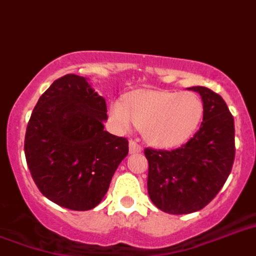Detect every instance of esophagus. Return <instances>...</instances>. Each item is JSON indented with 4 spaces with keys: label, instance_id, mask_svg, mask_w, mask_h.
Segmentation results:
<instances>
[{
    "label": "esophagus",
    "instance_id": "1",
    "mask_svg": "<svg viewBox=\"0 0 256 256\" xmlns=\"http://www.w3.org/2000/svg\"><path fill=\"white\" fill-rule=\"evenodd\" d=\"M128 151H130V154L142 152V147L139 146L136 142H134V140H130L128 142Z\"/></svg>",
    "mask_w": 256,
    "mask_h": 256
}]
</instances>
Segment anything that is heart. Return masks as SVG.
<instances>
[{
  "label": "heart",
  "mask_w": 256,
  "mask_h": 256,
  "mask_svg": "<svg viewBox=\"0 0 256 256\" xmlns=\"http://www.w3.org/2000/svg\"><path fill=\"white\" fill-rule=\"evenodd\" d=\"M202 112L196 93L168 90H134L110 106L118 128L128 130L135 124L150 144L160 148L186 143L198 128Z\"/></svg>",
  "instance_id": "heart-1"
}]
</instances>
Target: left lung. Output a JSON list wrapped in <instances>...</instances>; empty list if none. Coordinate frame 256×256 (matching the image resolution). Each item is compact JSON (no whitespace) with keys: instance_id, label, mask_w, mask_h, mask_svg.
<instances>
[{"instance_id":"obj_1","label":"left lung","mask_w":256,"mask_h":256,"mask_svg":"<svg viewBox=\"0 0 256 256\" xmlns=\"http://www.w3.org/2000/svg\"><path fill=\"white\" fill-rule=\"evenodd\" d=\"M188 89L202 100L200 130L172 151L144 150L148 196L170 214H188L206 206L229 178L236 156L234 118L224 98L205 86Z\"/></svg>"}]
</instances>
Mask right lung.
Here are the masks:
<instances>
[{"label":"right lung","mask_w":256,"mask_h":256,"mask_svg":"<svg viewBox=\"0 0 256 256\" xmlns=\"http://www.w3.org/2000/svg\"><path fill=\"white\" fill-rule=\"evenodd\" d=\"M106 102L78 74L51 84L32 110L24 136L31 176L43 196L70 210L101 202L120 163L126 138L104 130Z\"/></svg>","instance_id":"1"}]
</instances>
